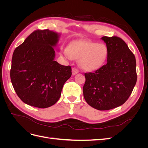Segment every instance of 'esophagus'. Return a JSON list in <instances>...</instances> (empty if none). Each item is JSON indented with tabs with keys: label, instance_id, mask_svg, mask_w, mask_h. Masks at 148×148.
<instances>
[{
	"label": "esophagus",
	"instance_id": "esophagus-1",
	"mask_svg": "<svg viewBox=\"0 0 148 148\" xmlns=\"http://www.w3.org/2000/svg\"><path fill=\"white\" fill-rule=\"evenodd\" d=\"M79 72V71L78 69H75V68H72V75H75L77 73H78Z\"/></svg>",
	"mask_w": 148,
	"mask_h": 148
}]
</instances>
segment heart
Here are the masks:
<instances>
[{
	"mask_svg": "<svg viewBox=\"0 0 148 148\" xmlns=\"http://www.w3.org/2000/svg\"><path fill=\"white\" fill-rule=\"evenodd\" d=\"M107 47L101 44L89 41H76L64 49L69 59H79V65L84 71H95L103 65L107 57Z\"/></svg>",
	"mask_w": 148,
	"mask_h": 148,
	"instance_id": "1",
	"label": "heart"
}]
</instances>
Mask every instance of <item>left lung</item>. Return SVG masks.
<instances>
[{
  "label": "left lung",
  "mask_w": 148,
  "mask_h": 148,
  "mask_svg": "<svg viewBox=\"0 0 148 148\" xmlns=\"http://www.w3.org/2000/svg\"><path fill=\"white\" fill-rule=\"evenodd\" d=\"M107 64L94 73L84 74L83 91L85 101L93 108L106 110L126 102L135 87L137 75L136 59L123 40L117 36H104Z\"/></svg>",
  "instance_id": "1"
}]
</instances>
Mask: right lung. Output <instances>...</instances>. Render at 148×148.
Masks as SVG:
<instances>
[{"label": "right lung", "mask_w": 148, "mask_h": 148, "mask_svg": "<svg viewBox=\"0 0 148 148\" xmlns=\"http://www.w3.org/2000/svg\"><path fill=\"white\" fill-rule=\"evenodd\" d=\"M60 36L47 29L34 31L13 52L11 82L18 96L26 104L38 108L55 104L71 76L70 66L54 60V47Z\"/></svg>", "instance_id": "1"}]
</instances>
